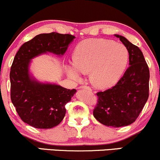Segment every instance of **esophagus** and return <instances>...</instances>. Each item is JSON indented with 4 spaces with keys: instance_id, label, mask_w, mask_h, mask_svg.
Returning <instances> with one entry per match:
<instances>
[{
    "instance_id": "34e87169",
    "label": "esophagus",
    "mask_w": 160,
    "mask_h": 160,
    "mask_svg": "<svg viewBox=\"0 0 160 160\" xmlns=\"http://www.w3.org/2000/svg\"><path fill=\"white\" fill-rule=\"evenodd\" d=\"M80 89H87V90H89V91H92V89L89 86H80Z\"/></svg>"
}]
</instances>
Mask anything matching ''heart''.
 <instances>
[{
	"label": "heart",
	"instance_id": "heart-1",
	"mask_svg": "<svg viewBox=\"0 0 160 160\" xmlns=\"http://www.w3.org/2000/svg\"><path fill=\"white\" fill-rule=\"evenodd\" d=\"M128 58V49L122 43L98 38L85 40L77 47L74 60L68 65L67 72L71 79L80 81L90 71L95 85L109 87L120 80Z\"/></svg>",
	"mask_w": 160,
	"mask_h": 160
}]
</instances>
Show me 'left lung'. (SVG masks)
<instances>
[{"label":"left lung","mask_w":160,"mask_h":160,"mask_svg":"<svg viewBox=\"0 0 160 160\" xmlns=\"http://www.w3.org/2000/svg\"><path fill=\"white\" fill-rule=\"evenodd\" d=\"M128 49L129 67L114 86L97 92L94 117L107 126L121 127L136 120L149 96L150 71L143 53L124 37L114 34Z\"/></svg>","instance_id":"8db88e82"}]
</instances>
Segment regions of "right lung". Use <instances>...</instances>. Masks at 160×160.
Here are the masks:
<instances>
[{"label": "right lung", "mask_w": 160, "mask_h": 160, "mask_svg": "<svg viewBox=\"0 0 160 160\" xmlns=\"http://www.w3.org/2000/svg\"><path fill=\"white\" fill-rule=\"evenodd\" d=\"M74 38L71 34L56 32L40 34L25 42L16 54L10 73V98L25 123L47 129L63 120L65 104L77 90L38 81L29 74V65L32 58L44 53L62 56Z\"/></svg>", "instance_id": "add662e5"}]
</instances>
